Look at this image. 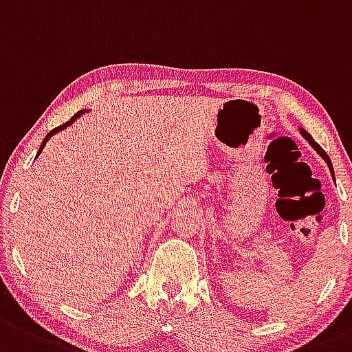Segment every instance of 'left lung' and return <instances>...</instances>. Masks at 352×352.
<instances>
[{"label":"left lung","instance_id":"obj_1","mask_svg":"<svg viewBox=\"0 0 352 352\" xmlns=\"http://www.w3.org/2000/svg\"><path fill=\"white\" fill-rule=\"evenodd\" d=\"M300 133H302V135H303V136H305V140H307V142H310V145H312L314 148H316V150H317V151H319V153H320V157H322V158H324V160H325V162H327L329 168H331V172H332V177H334V168H332V162H331V158H329V157H327V153H325V151L322 150V148H320V145H319V143H316V142H314V138H312V136H310V133H307V131H305V129H300Z\"/></svg>","mask_w":352,"mask_h":352}]
</instances>
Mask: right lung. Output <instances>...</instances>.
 Returning <instances> with one entry per match:
<instances>
[{
    "instance_id": "add662e5",
    "label": "right lung",
    "mask_w": 352,
    "mask_h": 352,
    "mask_svg": "<svg viewBox=\"0 0 352 352\" xmlns=\"http://www.w3.org/2000/svg\"><path fill=\"white\" fill-rule=\"evenodd\" d=\"M79 116H80V111H79V113H76V114H74V116H72V118H70V120L67 121V123L60 124V126L54 128V129H52V131H50V133H47V136H45V138H43L42 145H40V150H38V153H36V155H40V151H42V150H43V146H45V145H47V142H49V138H50V136H52V135H55V133H57V131H60V129H64L65 126H69V124H70V123H72V121H76V120H77V118H79Z\"/></svg>"
}]
</instances>
